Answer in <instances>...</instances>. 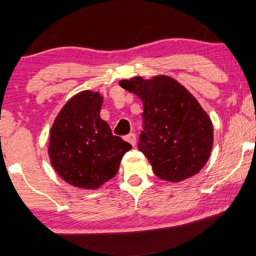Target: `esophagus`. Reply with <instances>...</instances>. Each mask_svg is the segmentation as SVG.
<instances>
[{
	"mask_svg": "<svg viewBox=\"0 0 256 256\" xmlns=\"http://www.w3.org/2000/svg\"><path fill=\"white\" fill-rule=\"evenodd\" d=\"M125 140L128 142V143H130L132 146H136V134H128V136L125 137Z\"/></svg>",
	"mask_w": 256,
	"mask_h": 256,
	"instance_id": "1",
	"label": "esophagus"
}]
</instances>
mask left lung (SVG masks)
<instances>
[{
  "instance_id": "obj_1",
  "label": "left lung",
  "mask_w": 256,
  "mask_h": 256,
  "mask_svg": "<svg viewBox=\"0 0 256 256\" xmlns=\"http://www.w3.org/2000/svg\"><path fill=\"white\" fill-rule=\"evenodd\" d=\"M119 84L143 104L138 149L162 180L178 182L198 173L214 146V128L196 98L174 78H134Z\"/></svg>"
}]
</instances>
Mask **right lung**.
I'll return each instance as SVG.
<instances>
[{"instance_id": "obj_1", "label": "right lung", "mask_w": 256, "mask_h": 256, "mask_svg": "<svg viewBox=\"0 0 256 256\" xmlns=\"http://www.w3.org/2000/svg\"><path fill=\"white\" fill-rule=\"evenodd\" d=\"M102 98L84 90L70 98L50 131L48 155L58 175L80 188L95 190L118 173L131 144L113 136L100 118Z\"/></svg>"}]
</instances>
